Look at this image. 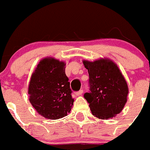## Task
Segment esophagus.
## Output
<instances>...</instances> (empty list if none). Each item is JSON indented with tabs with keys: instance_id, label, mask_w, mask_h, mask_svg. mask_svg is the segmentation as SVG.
Returning <instances> with one entry per match:
<instances>
[{
	"instance_id": "1",
	"label": "esophagus",
	"mask_w": 150,
	"mask_h": 150,
	"mask_svg": "<svg viewBox=\"0 0 150 150\" xmlns=\"http://www.w3.org/2000/svg\"><path fill=\"white\" fill-rule=\"evenodd\" d=\"M83 93V90H80L79 91H77V92H76V96H81V94H82Z\"/></svg>"
}]
</instances>
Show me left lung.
Returning <instances> with one entry per match:
<instances>
[{
	"instance_id": "left-lung-1",
	"label": "left lung",
	"mask_w": 150,
	"mask_h": 150,
	"mask_svg": "<svg viewBox=\"0 0 150 150\" xmlns=\"http://www.w3.org/2000/svg\"><path fill=\"white\" fill-rule=\"evenodd\" d=\"M83 63L88 71L90 90L84 97L92 114L107 120L120 113L127 102L128 87L117 66L109 59L83 60Z\"/></svg>"
}]
</instances>
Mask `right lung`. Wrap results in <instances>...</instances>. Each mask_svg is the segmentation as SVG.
<instances>
[{"mask_svg":"<svg viewBox=\"0 0 150 150\" xmlns=\"http://www.w3.org/2000/svg\"><path fill=\"white\" fill-rule=\"evenodd\" d=\"M65 66L64 62L46 57L39 62L31 76L29 100L36 112L47 119L63 117L73 106L74 100Z\"/></svg>","mask_w":150,"mask_h":150,"instance_id":"add662e5","label":"right lung"}]
</instances>
